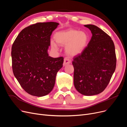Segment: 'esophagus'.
Returning a JSON list of instances; mask_svg holds the SVG:
<instances>
[{
    "instance_id": "obj_1",
    "label": "esophagus",
    "mask_w": 127,
    "mask_h": 127,
    "mask_svg": "<svg viewBox=\"0 0 127 127\" xmlns=\"http://www.w3.org/2000/svg\"><path fill=\"white\" fill-rule=\"evenodd\" d=\"M70 63H71V61H70L69 59H68V58H65L64 59V60L63 65L65 66V65H66V64H70Z\"/></svg>"
}]
</instances>
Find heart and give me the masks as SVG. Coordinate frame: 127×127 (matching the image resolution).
<instances>
[{
  "instance_id": "heart-1",
  "label": "heart",
  "mask_w": 127,
  "mask_h": 127,
  "mask_svg": "<svg viewBox=\"0 0 127 127\" xmlns=\"http://www.w3.org/2000/svg\"><path fill=\"white\" fill-rule=\"evenodd\" d=\"M55 39L51 40L50 45L54 50H58L59 45L66 46L65 51L70 56H76L81 53L87 46L89 36L85 32L69 29L57 32Z\"/></svg>"
}]
</instances>
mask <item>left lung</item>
Segmentation results:
<instances>
[{
	"mask_svg": "<svg viewBox=\"0 0 127 127\" xmlns=\"http://www.w3.org/2000/svg\"><path fill=\"white\" fill-rule=\"evenodd\" d=\"M92 34L87 47L74 58V84L81 95L91 96L103 92L116 66L115 48L112 38L95 25H85Z\"/></svg>",
	"mask_w": 127,
	"mask_h": 127,
	"instance_id": "left-lung-1",
	"label": "left lung"
}]
</instances>
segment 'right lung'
Segmentation results:
<instances>
[{"instance_id":"obj_1","label":"right lung","mask_w":127,"mask_h":127,"mask_svg":"<svg viewBox=\"0 0 127 127\" xmlns=\"http://www.w3.org/2000/svg\"><path fill=\"white\" fill-rule=\"evenodd\" d=\"M58 23H38L22 31L11 51L12 69L21 86L29 94L41 97L53 89L58 71L63 67V57L49 56L50 36Z\"/></svg>"}]
</instances>
